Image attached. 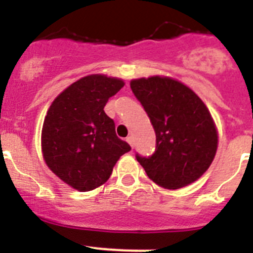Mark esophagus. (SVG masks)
<instances>
[{
	"label": "esophagus",
	"mask_w": 253,
	"mask_h": 253,
	"mask_svg": "<svg viewBox=\"0 0 253 253\" xmlns=\"http://www.w3.org/2000/svg\"><path fill=\"white\" fill-rule=\"evenodd\" d=\"M126 142H128L129 144H130L131 148H133V146H134V138L133 137H128V138H126Z\"/></svg>",
	"instance_id": "obj_1"
}]
</instances>
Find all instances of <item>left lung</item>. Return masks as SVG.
I'll use <instances>...</instances> for the list:
<instances>
[{"label": "left lung", "mask_w": 253, "mask_h": 253, "mask_svg": "<svg viewBox=\"0 0 253 253\" xmlns=\"http://www.w3.org/2000/svg\"><path fill=\"white\" fill-rule=\"evenodd\" d=\"M156 133V151L137 161L147 176L165 189H180L209 169L218 146V133L208 107L184 84L153 76L130 82Z\"/></svg>", "instance_id": "left-lung-1"}]
</instances>
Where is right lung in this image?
<instances>
[{
  "instance_id": "obj_1",
  "label": "right lung",
  "mask_w": 253,
  "mask_h": 253,
  "mask_svg": "<svg viewBox=\"0 0 253 253\" xmlns=\"http://www.w3.org/2000/svg\"><path fill=\"white\" fill-rule=\"evenodd\" d=\"M123 86L119 78L86 76L58 95L46 113L42 130L46 166L78 191L101 186L120 156L131 149L104 111Z\"/></svg>"
}]
</instances>
